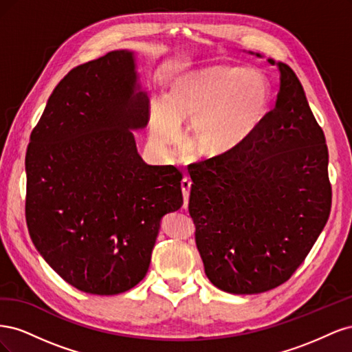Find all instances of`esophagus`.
Wrapping results in <instances>:
<instances>
[{"label":"esophagus","instance_id":"34e87169","mask_svg":"<svg viewBox=\"0 0 352 352\" xmlns=\"http://www.w3.org/2000/svg\"><path fill=\"white\" fill-rule=\"evenodd\" d=\"M190 180L188 177H184L182 182H180V186H182V194H184V208H188V199H189V190H190Z\"/></svg>","mask_w":352,"mask_h":352}]
</instances>
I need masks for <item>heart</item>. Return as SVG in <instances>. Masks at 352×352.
<instances>
[{"mask_svg":"<svg viewBox=\"0 0 352 352\" xmlns=\"http://www.w3.org/2000/svg\"><path fill=\"white\" fill-rule=\"evenodd\" d=\"M270 82L254 69L214 65L179 74L166 98L153 100L150 138L167 151L189 120L188 132L202 155L228 157L260 132L272 111Z\"/></svg>","mask_w":352,"mask_h":352,"instance_id":"1","label":"heart"}]
</instances>
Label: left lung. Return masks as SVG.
I'll return each mask as SVG.
<instances>
[{"label":"left lung","instance_id":"8db88e82","mask_svg":"<svg viewBox=\"0 0 352 352\" xmlns=\"http://www.w3.org/2000/svg\"><path fill=\"white\" fill-rule=\"evenodd\" d=\"M269 63L278 66L280 88L260 132L239 151L189 170V214L206 274L219 289L238 295L289 279L332 206L324 133L294 70Z\"/></svg>","mask_w":352,"mask_h":352}]
</instances>
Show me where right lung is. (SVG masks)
Instances as JSON below:
<instances>
[{"instance_id":"obj_1","label":"right lung","mask_w":352,"mask_h":352,"mask_svg":"<svg viewBox=\"0 0 352 352\" xmlns=\"http://www.w3.org/2000/svg\"><path fill=\"white\" fill-rule=\"evenodd\" d=\"M132 51L70 70L52 91L26 151L32 242L67 283L116 295L140 283L167 212L184 204L175 166H150L132 131L150 119Z\"/></svg>"}]
</instances>
